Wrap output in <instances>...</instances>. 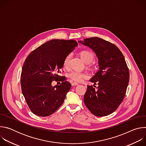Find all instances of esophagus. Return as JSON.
Segmentation results:
<instances>
[{
  "label": "esophagus",
  "mask_w": 146,
  "mask_h": 146,
  "mask_svg": "<svg viewBox=\"0 0 146 146\" xmlns=\"http://www.w3.org/2000/svg\"><path fill=\"white\" fill-rule=\"evenodd\" d=\"M78 84L77 82H72V87H74V86H77Z\"/></svg>",
  "instance_id": "esophagus-1"
}]
</instances>
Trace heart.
<instances>
[{
    "label": "heart",
    "mask_w": 146,
    "mask_h": 146,
    "mask_svg": "<svg viewBox=\"0 0 146 146\" xmlns=\"http://www.w3.org/2000/svg\"><path fill=\"white\" fill-rule=\"evenodd\" d=\"M80 56L81 58L86 63H88L89 67H92V65L90 62L92 61L95 58L94 53L89 50H84L80 52ZM70 55H67L64 59L63 60V66L65 68H67L69 66V59ZM68 77L75 81H81L84 78L88 77L87 73H82L79 71H73L68 74Z\"/></svg>",
    "instance_id": "b5f03b06"
}]
</instances>
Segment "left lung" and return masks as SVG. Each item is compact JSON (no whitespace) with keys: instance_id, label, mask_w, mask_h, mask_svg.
<instances>
[{"instance_id":"left-lung-1","label":"left lung","mask_w":146,"mask_h":146,"mask_svg":"<svg viewBox=\"0 0 146 146\" xmlns=\"http://www.w3.org/2000/svg\"><path fill=\"white\" fill-rule=\"evenodd\" d=\"M78 42L92 48L99 59V70L90 80L98 87L87 86L85 105L97 117L109 115L123 101L129 83V72L124 56L115 44L99 37Z\"/></svg>"}]
</instances>
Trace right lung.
<instances>
[{
    "instance_id": "right-lung-1",
    "label": "right lung",
    "mask_w": 146,
    "mask_h": 146,
    "mask_svg": "<svg viewBox=\"0 0 146 146\" xmlns=\"http://www.w3.org/2000/svg\"><path fill=\"white\" fill-rule=\"evenodd\" d=\"M78 45L74 40L53 39L33 50L26 59L21 75L23 94L31 111L40 117L55 112L64 103L71 84L59 75L64 58ZM53 80L61 84L51 86Z\"/></svg>"
}]
</instances>
